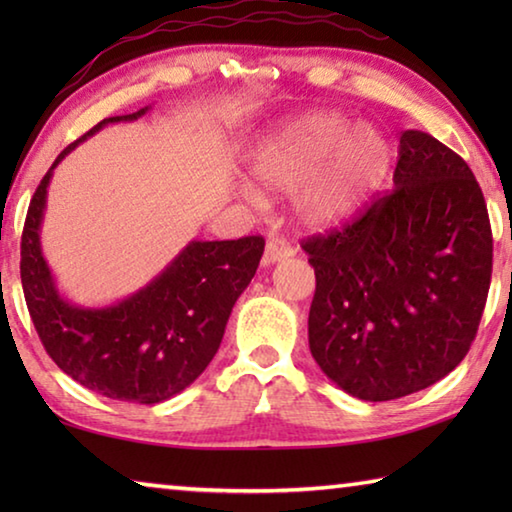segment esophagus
I'll use <instances>...</instances> for the list:
<instances>
[{
    "mask_svg": "<svg viewBox=\"0 0 512 512\" xmlns=\"http://www.w3.org/2000/svg\"><path fill=\"white\" fill-rule=\"evenodd\" d=\"M291 255H296V248H293L287 239L273 237V239L266 241V253H264L266 264L282 262V259H287Z\"/></svg>",
    "mask_w": 512,
    "mask_h": 512,
    "instance_id": "esophagus-1",
    "label": "esophagus"
}]
</instances>
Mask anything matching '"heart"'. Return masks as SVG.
Masks as SVG:
<instances>
[{
	"instance_id": "heart-1",
	"label": "heart",
	"mask_w": 512,
	"mask_h": 512,
	"mask_svg": "<svg viewBox=\"0 0 512 512\" xmlns=\"http://www.w3.org/2000/svg\"><path fill=\"white\" fill-rule=\"evenodd\" d=\"M393 167V144L377 126L334 110L289 119L255 144L248 169L257 185L293 192L298 219L314 228L336 225L366 205ZM257 201L259 192L244 185Z\"/></svg>"
}]
</instances>
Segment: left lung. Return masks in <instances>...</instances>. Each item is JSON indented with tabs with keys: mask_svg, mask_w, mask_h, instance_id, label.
I'll use <instances>...</instances> for the list:
<instances>
[{
	"mask_svg": "<svg viewBox=\"0 0 512 512\" xmlns=\"http://www.w3.org/2000/svg\"><path fill=\"white\" fill-rule=\"evenodd\" d=\"M393 185L354 223L302 241L311 357L366 402L418 393L465 359L492 275L488 207L461 155L404 131Z\"/></svg>",
	"mask_w": 512,
	"mask_h": 512,
	"instance_id": "obj_1",
	"label": "left lung"
}]
</instances>
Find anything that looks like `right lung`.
<instances>
[{"mask_svg":"<svg viewBox=\"0 0 512 512\" xmlns=\"http://www.w3.org/2000/svg\"><path fill=\"white\" fill-rule=\"evenodd\" d=\"M146 110L99 121L51 164L24 221L20 275L40 341L65 375L110 400L158 404L194 384L214 359L230 311L262 259L264 237L189 241L146 287L110 307H79L60 296L40 246L54 169L103 126Z\"/></svg>","mask_w":512,"mask_h":512,"instance_id":"add662e5","label":"right lung"}]
</instances>
